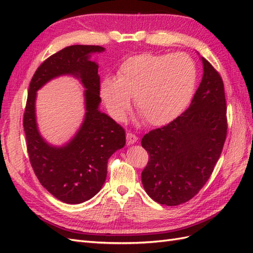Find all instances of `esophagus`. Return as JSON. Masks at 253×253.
Here are the masks:
<instances>
[{
    "label": "esophagus",
    "mask_w": 253,
    "mask_h": 253,
    "mask_svg": "<svg viewBox=\"0 0 253 253\" xmlns=\"http://www.w3.org/2000/svg\"><path fill=\"white\" fill-rule=\"evenodd\" d=\"M127 144H133V143H136L137 142V140H138V138H137V136L136 135H133V133H131V132H127Z\"/></svg>",
    "instance_id": "obj_1"
}]
</instances>
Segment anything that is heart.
Wrapping results in <instances>:
<instances>
[{
	"label": "heart",
	"mask_w": 253,
	"mask_h": 253,
	"mask_svg": "<svg viewBox=\"0 0 253 253\" xmlns=\"http://www.w3.org/2000/svg\"><path fill=\"white\" fill-rule=\"evenodd\" d=\"M198 69L185 53H142L127 58L117 79L105 77L100 95L116 121L125 118L135 100L136 109L152 126H164L182 114L195 93Z\"/></svg>",
	"instance_id": "heart-1"
}]
</instances>
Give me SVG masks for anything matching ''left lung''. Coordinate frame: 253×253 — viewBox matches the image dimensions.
I'll return each instance as SVG.
<instances>
[{
  "label": "left lung",
  "instance_id": "obj_1",
  "mask_svg": "<svg viewBox=\"0 0 253 253\" xmlns=\"http://www.w3.org/2000/svg\"><path fill=\"white\" fill-rule=\"evenodd\" d=\"M203 76L189 107L166 126L143 136L149 162L141 173L144 190L155 202L178 206L206 185L226 139L223 80L201 57Z\"/></svg>",
  "mask_w": 253,
  "mask_h": 253
}]
</instances>
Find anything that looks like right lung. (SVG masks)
<instances>
[{
    "instance_id": "add662e5",
    "label": "right lung",
    "mask_w": 253,
    "mask_h": 253,
    "mask_svg": "<svg viewBox=\"0 0 253 253\" xmlns=\"http://www.w3.org/2000/svg\"><path fill=\"white\" fill-rule=\"evenodd\" d=\"M104 50L100 45L64 47L38 67L29 84L24 129L30 163L40 184L58 200L68 204L83 203L101 190L106 179L107 161L126 143L123 127L99 110V65L90 58ZM65 74L79 79L86 89V113L71 140L63 146H53L41 136L37 128L36 91L50 80Z\"/></svg>"
}]
</instances>
